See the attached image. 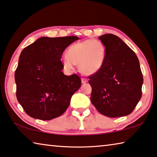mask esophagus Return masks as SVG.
I'll return each instance as SVG.
<instances>
[{
  "label": "esophagus",
  "instance_id": "34e87169",
  "mask_svg": "<svg viewBox=\"0 0 157 157\" xmlns=\"http://www.w3.org/2000/svg\"><path fill=\"white\" fill-rule=\"evenodd\" d=\"M81 80H82V84H85L86 82H88V79L86 78H82Z\"/></svg>",
  "mask_w": 157,
  "mask_h": 157
}]
</instances>
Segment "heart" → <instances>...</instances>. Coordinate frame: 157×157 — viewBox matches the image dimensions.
Instances as JSON below:
<instances>
[{"label": "heart", "mask_w": 157, "mask_h": 157, "mask_svg": "<svg viewBox=\"0 0 157 157\" xmlns=\"http://www.w3.org/2000/svg\"><path fill=\"white\" fill-rule=\"evenodd\" d=\"M106 56L105 44L98 40L89 39L72 44L66 55L61 58V62L67 70H73L74 65H78L82 73L91 75L103 68Z\"/></svg>", "instance_id": "obj_1"}]
</instances>
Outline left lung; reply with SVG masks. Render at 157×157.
<instances>
[{"mask_svg":"<svg viewBox=\"0 0 157 157\" xmlns=\"http://www.w3.org/2000/svg\"><path fill=\"white\" fill-rule=\"evenodd\" d=\"M107 48L103 68L89 76L91 101L99 113L120 117L132 113L142 96L143 78L140 63L132 49L117 36L98 37Z\"/></svg>","mask_w":157,"mask_h":157,"instance_id":"1","label":"left lung"}]
</instances>
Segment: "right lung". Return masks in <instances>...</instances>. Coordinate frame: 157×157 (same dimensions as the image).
Here are the masks:
<instances>
[{"label":"right lung","instance_id":"obj_1","mask_svg":"<svg viewBox=\"0 0 157 157\" xmlns=\"http://www.w3.org/2000/svg\"><path fill=\"white\" fill-rule=\"evenodd\" d=\"M77 36L42 37L21 52L14 74L19 103L31 117L50 120L65 113L72 96L81 86L76 74L62 72L63 51Z\"/></svg>","mask_w":157,"mask_h":157}]
</instances>
